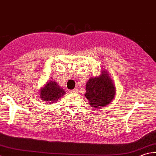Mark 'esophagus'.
Listing matches in <instances>:
<instances>
[{
    "label": "esophagus",
    "instance_id": "1",
    "mask_svg": "<svg viewBox=\"0 0 156 156\" xmlns=\"http://www.w3.org/2000/svg\"><path fill=\"white\" fill-rule=\"evenodd\" d=\"M70 93H77L78 92V90L77 89H74V90H70Z\"/></svg>",
    "mask_w": 156,
    "mask_h": 156
}]
</instances>
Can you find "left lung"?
I'll return each instance as SVG.
<instances>
[{
  "mask_svg": "<svg viewBox=\"0 0 156 156\" xmlns=\"http://www.w3.org/2000/svg\"><path fill=\"white\" fill-rule=\"evenodd\" d=\"M86 98L94 108H101L110 104L115 94V87L107 71L102 70L99 77H91L86 83Z\"/></svg>",
  "mask_w": 156,
  "mask_h": 156,
  "instance_id": "left-lung-1",
  "label": "left lung"
}]
</instances>
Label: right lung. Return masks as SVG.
<instances>
[{"instance_id":"obj_1","label":"right lung","mask_w":156,"mask_h":156,"mask_svg":"<svg viewBox=\"0 0 156 156\" xmlns=\"http://www.w3.org/2000/svg\"><path fill=\"white\" fill-rule=\"evenodd\" d=\"M64 90L58 86V84L54 81L47 82L45 86L40 90V98L42 101H47L51 104L55 102L62 96L65 94Z\"/></svg>"}]
</instances>
